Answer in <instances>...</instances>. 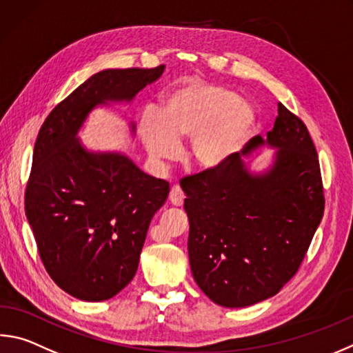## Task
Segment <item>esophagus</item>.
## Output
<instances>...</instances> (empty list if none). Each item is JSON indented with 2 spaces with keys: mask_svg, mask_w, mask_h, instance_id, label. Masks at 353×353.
<instances>
[{
  "mask_svg": "<svg viewBox=\"0 0 353 353\" xmlns=\"http://www.w3.org/2000/svg\"><path fill=\"white\" fill-rule=\"evenodd\" d=\"M183 199H185V196H183V191L181 190V187H172L171 188V191H170V201H171V203L174 205V207H181V205L183 203Z\"/></svg>",
  "mask_w": 353,
  "mask_h": 353,
  "instance_id": "34e87169",
  "label": "esophagus"
}]
</instances>
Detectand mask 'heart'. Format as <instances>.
Wrapping results in <instances>:
<instances>
[{"instance_id":"1","label":"heart","mask_w":353,"mask_h":353,"mask_svg":"<svg viewBox=\"0 0 353 353\" xmlns=\"http://www.w3.org/2000/svg\"><path fill=\"white\" fill-rule=\"evenodd\" d=\"M254 108L238 94L210 83H191L168 95L160 115L146 112L140 137L154 160L177 154V143L190 139L187 159L199 170L227 165L252 132Z\"/></svg>"}]
</instances>
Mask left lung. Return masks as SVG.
Segmentation results:
<instances>
[{
  "mask_svg": "<svg viewBox=\"0 0 353 353\" xmlns=\"http://www.w3.org/2000/svg\"><path fill=\"white\" fill-rule=\"evenodd\" d=\"M261 148L275 150L272 162L253 172L246 161ZM181 187L191 273L213 303L232 309L274 296L294 276L324 213L315 145L283 103L265 139Z\"/></svg>",
  "mask_w": 353,
  "mask_h": 353,
  "instance_id": "1",
  "label": "left lung"
}]
</instances>
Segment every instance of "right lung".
<instances>
[{
  "label": "right lung",
  "mask_w": 353,
  "mask_h": 353,
  "mask_svg": "<svg viewBox=\"0 0 353 353\" xmlns=\"http://www.w3.org/2000/svg\"><path fill=\"white\" fill-rule=\"evenodd\" d=\"M163 70H100L57 105L38 132L26 216L50 278L77 299L106 301L131 283L152 216L170 194L168 182L125 152L88 150L79 132L95 108L130 105ZM128 126L134 136V121Z\"/></svg>",
  "instance_id": "right-lung-1"
}]
</instances>
